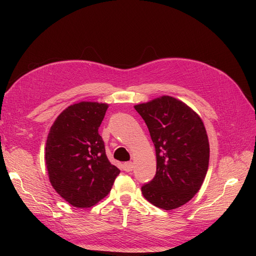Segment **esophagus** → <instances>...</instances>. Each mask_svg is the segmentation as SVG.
Segmentation results:
<instances>
[{
  "mask_svg": "<svg viewBox=\"0 0 256 256\" xmlns=\"http://www.w3.org/2000/svg\"><path fill=\"white\" fill-rule=\"evenodd\" d=\"M122 168L124 171L126 172H131L134 170V164L131 161H128V162H125V164H122Z\"/></svg>",
  "mask_w": 256,
  "mask_h": 256,
  "instance_id": "esophagus-1",
  "label": "esophagus"
}]
</instances>
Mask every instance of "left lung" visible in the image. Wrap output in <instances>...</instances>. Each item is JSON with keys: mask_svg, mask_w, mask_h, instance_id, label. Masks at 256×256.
<instances>
[{"mask_svg": "<svg viewBox=\"0 0 256 256\" xmlns=\"http://www.w3.org/2000/svg\"><path fill=\"white\" fill-rule=\"evenodd\" d=\"M156 148L157 171L142 187L152 205L171 210L194 196L205 180L209 142L203 120L190 106L171 96L134 106Z\"/></svg>", "mask_w": 256, "mask_h": 256, "instance_id": "1", "label": "left lung"}]
</instances>
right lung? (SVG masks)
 Wrapping results in <instances>:
<instances>
[{
  "instance_id": "right-lung-1",
  "label": "right lung",
  "mask_w": 256,
  "mask_h": 256,
  "mask_svg": "<svg viewBox=\"0 0 256 256\" xmlns=\"http://www.w3.org/2000/svg\"><path fill=\"white\" fill-rule=\"evenodd\" d=\"M108 108L106 104L92 102L69 106L49 131L44 159L50 182L74 207L97 204L109 194L120 172L106 158L98 134Z\"/></svg>"
}]
</instances>
